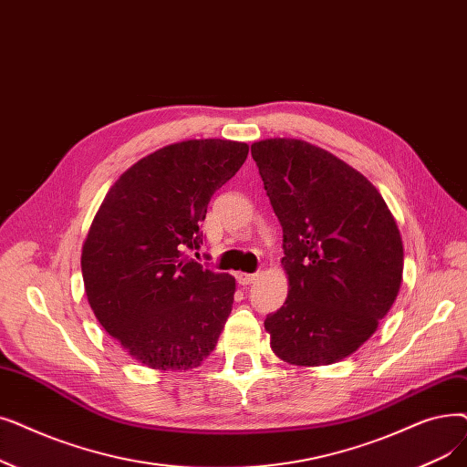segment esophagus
Listing matches in <instances>:
<instances>
[{"label":"esophagus","mask_w":467,"mask_h":467,"mask_svg":"<svg viewBox=\"0 0 467 467\" xmlns=\"http://www.w3.org/2000/svg\"><path fill=\"white\" fill-rule=\"evenodd\" d=\"M257 278H259V275H248V273H238L236 275V280H238L240 286H248V284L255 282Z\"/></svg>","instance_id":"obj_1"}]
</instances>
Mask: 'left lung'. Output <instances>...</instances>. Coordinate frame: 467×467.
<instances>
[{
    "mask_svg": "<svg viewBox=\"0 0 467 467\" xmlns=\"http://www.w3.org/2000/svg\"><path fill=\"white\" fill-rule=\"evenodd\" d=\"M282 225L288 297L265 318L271 349L294 367L353 355L389 313L402 282V238L360 171L301 139L252 145Z\"/></svg>",
    "mask_w": 467,
    "mask_h": 467,
    "instance_id": "8db88e82",
    "label": "left lung"
}]
</instances>
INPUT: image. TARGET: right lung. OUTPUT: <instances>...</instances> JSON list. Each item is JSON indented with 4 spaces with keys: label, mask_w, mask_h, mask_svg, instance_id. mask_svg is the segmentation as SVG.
Masks as SVG:
<instances>
[{
    "label": "right lung",
    "mask_w": 467,
    "mask_h": 467,
    "mask_svg": "<svg viewBox=\"0 0 467 467\" xmlns=\"http://www.w3.org/2000/svg\"><path fill=\"white\" fill-rule=\"evenodd\" d=\"M246 143L191 139L158 149L121 173L82 246L97 320L135 360L191 370L217 346L236 280L187 257L200 248L210 198L240 170Z\"/></svg>",
    "instance_id": "obj_1"
}]
</instances>
